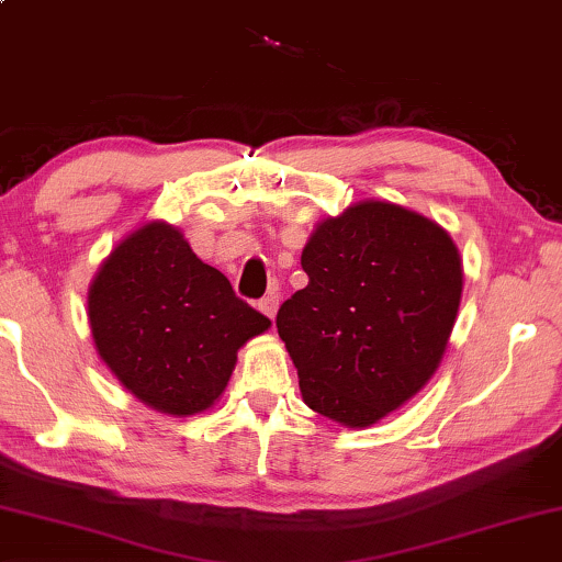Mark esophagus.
I'll use <instances>...</instances> for the list:
<instances>
[{
    "label": "esophagus",
    "mask_w": 562,
    "mask_h": 562,
    "mask_svg": "<svg viewBox=\"0 0 562 562\" xmlns=\"http://www.w3.org/2000/svg\"><path fill=\"white\" fill-rule=\"evenodd\" d=\"M259 311H261L263 316L273 318V316H276V311H279V293L271 291L269 296H263V299L259 301Z\"/></svg>",
    "instance_id": "1"
}]
</instances>
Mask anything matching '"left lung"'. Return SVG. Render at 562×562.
Returning a JSON list of instances; mask_svg holds the SVG:
<instances>
[{
  "mask_svg": "<svg viewBox=\"0 0 562 562\" xmlns=\"http://www.w3.org/2000/svg\"><path fill=\"white\" fill-rule=\"evenodd\" d=\"M308 286L276 316L303 403L366 428L436 373L463 291L461 254L436 221L389 201L328 216L301 254Z\"/></svg>",
  "mask_w": 562,
  "mask_h": 562,
  "instance_id": "1",
  "label": "left lung"
}]
</instances>
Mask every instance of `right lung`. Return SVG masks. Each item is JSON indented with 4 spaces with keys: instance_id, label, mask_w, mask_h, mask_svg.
Returning a JSON list of instances; mask_svg holds the SVG:
<instances>
[{
    "instance_id": "right-lung-1",
    "label": "right lung",
    "mask_w": 562,
    "mask_h": 562,
    "mask_svg": "<svg viewBox=\"0 0 562 562\" xmlns=\"http://www.w3.org/2000/svg\"><path fill=\"white\" fill-rule=\"evenodd\" d=\"M101 361L126 391L169 416L214 406L236 353L271 321L191 251L179 228L149 221L119 244L89 286Z\"/></svg>"
}]
</instances>
